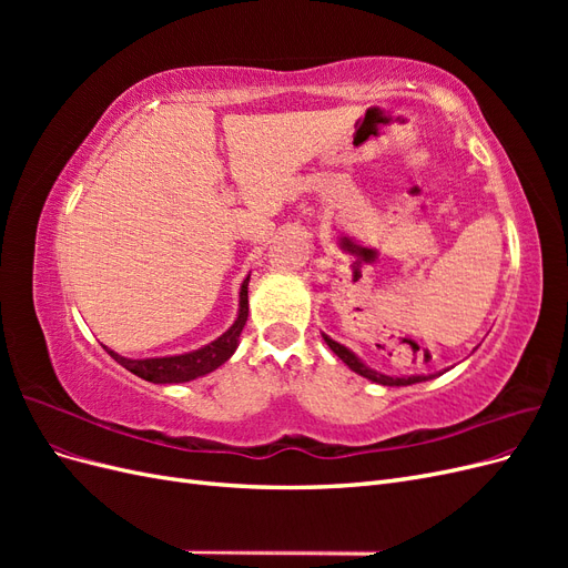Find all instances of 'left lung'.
Here are the masks:
<instances>
[{"mask_svg":"<svg viewBox=\"0 0 568 568\" xmlns=\"http://www.w3.org/2000/svg\"><path fill=\"white\" fill-rule=\"evenodd\" d=\"M322 338H324V343L326 346H329L343 363H346L355 374H359V376H365V379H369L372 384H379V386H409V384H419V382H428V379H434V376H440L443 372H448V369H443V372H436V374H409V376H390V374H382V372H376V369H372L367 363H363V359H359L351 348H346L343 346V343H338V341H334L332 336H326L324 332H322Z\"/></svg>","mask_w":568,"mask_h":568,"instance_id":"1","label":"left lung"}]
</instances>
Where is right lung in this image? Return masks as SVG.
<instances>
[{
	"label": "right lung",
	"instance_id": "1",
	"mask_svg": "<svg viewBox=\"0 0 568 568\" xmlns=\"http://www.w3.org/2000/svg\"><path fill=\"white\" fill-rule=\"evenodd\" d=\"M248 282H251V274H246V280L242 282V288H239V311H236V317H234L230 329L196 351L180 353V355L132 359L125 355H118L109 346H104V348L118 365H123L128 372L136 374L144 382H151V384L194 382V379H199V376L215 372L220 365H225L227 359L234 355V351L239 346V336H242L246 317H248Z\"/></svg>",
	"mask_w": 568,
	"mask_h": 568
}]
</instances>
